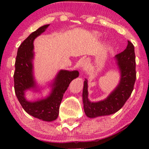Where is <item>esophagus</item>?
Returning <instances> with one entry per match:
<instances>
[{
	"instance_id": "1",
	"label": "esophagus",
	"mask_w": 149,
	"mask_h": 149,
	"mask_svg": "<svg viewBox=\"0 0 149 149\" xmlns=\"http://www.w3.org/2000/svg\"><path fill=\"white\" fill-rule=\"evenodd\" d=\"M87 64V63H86V62H85V60H83L82 62H81V66L82 67H84V66H85V65Z\"/></svg>"
}]
</instances>
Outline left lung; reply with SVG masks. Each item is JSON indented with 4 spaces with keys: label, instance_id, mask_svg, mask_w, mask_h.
I'll use <instances>...</instances> for the list:
<instances>
[{
    "label": "left lung",
    "instance_id": "8db88e82",
    "mask_svg": "<svg viewBox=\"0 0 149 149\" xmlns=\"http://www.w3.org/2000/svg\"><path fill=\"white\" fill-rule=\"evenodd\" d=\"M117 64L121 73L119 85L107 99L98 102H90L87 98V82H84L83 91V107L88 117L111 115L121 109L134 90L136 79V56L134 46L128 40L127 47L116 56Z\"/></svg>",
    "mask_w": 149,
    "mask_h": 149
}]
</instances>
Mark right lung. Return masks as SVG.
I'll list each match as a JSON object with an SVG mask.
<instances>
[{"instance_id": "right-lung-1", "label": "right lung", "mask_w": 149, "mask_h": 149, "mask_svg": "<svg viewBox=\"0 0 149 149\" xmlns=\"http://www.w3.org/2000/svg\"><path fill=\"white\" fill-rule=\"evenodd\" d=\"M47 25L42 26L30 34L22 42L17 49L13 74L15 93L20 104L26 113L46 121H52L58 117L60 106L63 95L71 81L79 77L78 71L60 70L54 83L50 95L42 100L30 102L24 97L26 89L35 87L32 76V59L33 58V41L42 33Z\"/></svg>"}]
</instances>
